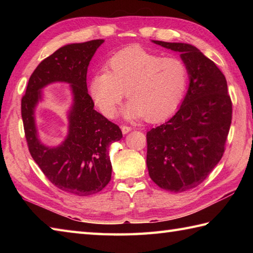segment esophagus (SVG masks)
I'll return each mask as SVG.
<instances>
[{
	"label": "esophagus",
	"instance_id": "34e87169",
	"mask_svg": "<svg viewBox=\"0 0 253 253\" xmlns=\"http://www.w3.org/2000/svg\"><path fill=\"white\" fill-rule=\"evenodd\" d=\"M131 130H132V127H130V126H126V125H123L122 126L123 133H127V132H129Z\"/></svg>",
	"mask_w": 253,
	"mask_h": 253
}]
</instances>
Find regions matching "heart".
I'll list each match as a JSON object with an SVG mask.
<instances>
[{
	"mask_svg": "<svg viewBox=\"0 0 253 253\" xmlns=\"http://www.w3.org/2000/svg\"><path fill=\"white\" fill-rule=\"evenodd\" d=\"M109 72L93 75L90 95L100 112L114 117L125 94L130 99L124 110L127 117L151 123L164 121L178 110L186 93L189 73L176 57H163L140 47H128L107 62Z\"/></svg>",
	"mask_w": 253,
	"mask_h": 253,
	"instance_id": "1",
	"label": "heart"
}]
</instances>
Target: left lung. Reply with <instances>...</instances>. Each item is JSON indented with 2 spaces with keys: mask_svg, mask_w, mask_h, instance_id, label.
Instances as JSON below:
<instances>
[{
  "mask_svg": "<svg viewBox=\"0 0 253 253\" xmlns=\"http://www.w3.org/2000/svg\"><path fill=\"white\" fill-rule=\"evenodd\" d=\"M153 42L180 52L189 73V89L179 110L147 132L150 177L162 189L181 192L206 180L222 159L233 103L224 74L196 46Z\"/></svg>",
  "mask_w": 253,
  "mask_h": 253,
  "instance_id": "left-lung-1",
  "label": "left lung"
}]
</instances>
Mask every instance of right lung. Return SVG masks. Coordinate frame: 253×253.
I'll return each mask as SVG.
<instances>
[{
    "label": "right lung",
    "mask_w": 253,
    "mask_h": 253,
    "mask_svg": "<svg viewBox=\"0 0 253 253\" xmlns=\"http://www.w3.org/2000/svg\"><path fill=\"white\" fill-rule=\"evenodd\" d=\"M103 39L67 44L44 58L31 74L21 98V118L32 159L53 185L80 197L101 191L109 184L112 164L109 146L123 137L121 128L96 112L87 89L89 63ZM54 81L71 83L74 106L70 130L60 147L43 146L36 137L33 111L44 85Z\"/></svg>",
    "instance_id": "1"
}]
</instances>
